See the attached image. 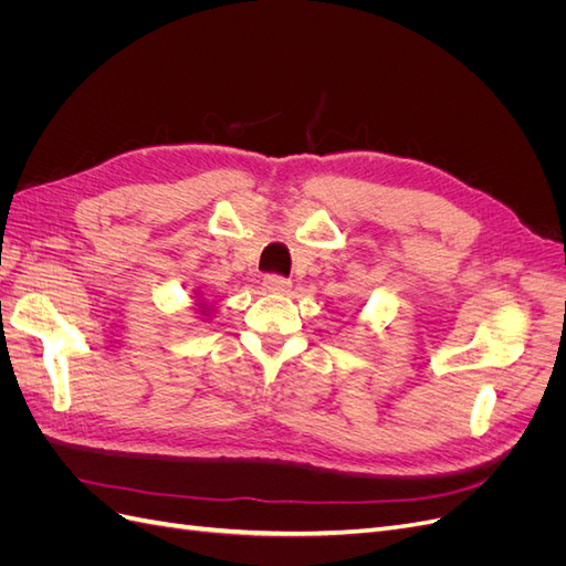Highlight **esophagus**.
<instances>
[{
    "mask_svg": "<svg viewBox=\"0 0 566 566\" xmlns=\"http://www.w3.org/2000/svg\"><path fill=\"white\" fill-rule=\"evenodd\" d=\"M264 290H269V293H287L290 287H293V281L285 279V276H279V273H269V276H264Z\"/></svg>",
    "mask_w": 566,
    "mask_h": 566,
    "instance_id": "esophagus-1",
    "label": "esophagus"
}]
</instances>
